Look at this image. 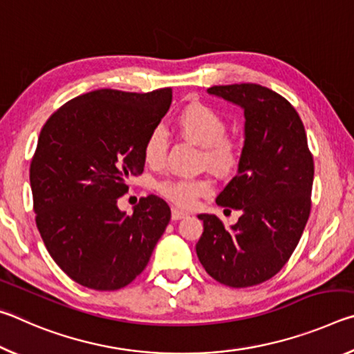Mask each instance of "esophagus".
<instances>
[{
	"label": "esophagus",
	"mask_w": 354,
	"mask_h": 354,
	"mask_svg": "<svg viewBox=\"0 0 354 354\" xmlns=\"http://www.w3.org/2000/svg\"><path fill=\"white\" fill-rule=\"evenodd\" d=\"M187 217V212H184V211H179V209H176V207H173L171 209V220H181V218H185Z\"/></svg>",
	"instance_id": "obj_1"
}]
</instances>
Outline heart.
I'll return each mask as SVG.
<instances>
[{
	"mask_svg": "<svg viewBox=\"0 0 354 354\" xmlns=\"http://www.w3.org/2000/svg\"><path fill=\"white\" fill-rule=\"evenodd\" d=\"M176 124L185 139L203 147L201 165L209 167L220 176H230L242 162V145L234 137L226 136V120L203 103H192L178 113ZM169 151V136L162 127L153 128L142 147L147 165L160 169ZM156 190L178 206L189 207L212 190V183L206 178H169L156 183Z\"/></svg>",
	"mask_w": 354,
	"mask_h": 354,
	"instance_id": "1",
	"label": "heart"
}]
</instances>
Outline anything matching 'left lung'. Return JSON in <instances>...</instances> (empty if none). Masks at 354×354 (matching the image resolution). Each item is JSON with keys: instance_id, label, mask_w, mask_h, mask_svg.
Segmentation results:
<instances>
[{"instance_id": "left-lung-1", "label": "left lung", "mask_w": 354, "mask_h": 354, "mask_svg": "<svg viewBox=\"0 0 354 354\" xmlns=\"http://www.w3.org/2000/svg\"><path fill=\"white\" fill-rule=\"evenodd\" d=\"M207 92L245 113L242 162L215 200L242 215L227 230L217 215L200 214L205 231L196 256L220 284L251 287L274 277L301 239L310 214L314 159L301 118L279 93L251 82Z\"/></svg>"}]
</instances>
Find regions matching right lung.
Returning <instances> with one entry per match:
<instances>
[{
	"label": "right lung",
	"instance_id": "right-lung-1",
	"mask_svg": "<svg viewBox=\"0 0 354 354\" xmlns=\"http://www.w3.org/2000/svg\"><path fill=\"white\" fill-rule=\"evenodd\" d=\"M171 88H100L46 120L31 160L35 223L53 259L77 284L118 290L147 267L170 221L156 195L127 215L117 200L142 175V147L169 111Z\"/></svg>",
	"mask_w": 354,
	"mask_h": 354
}]
</instances>
